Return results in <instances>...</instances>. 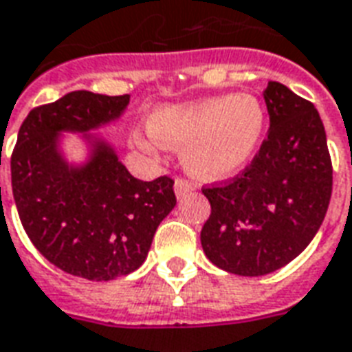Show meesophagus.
<instances>
[{"mask_svg":"<svg viewBox=\"0 0 352 352\" xmlns=\"http://www.w3.org/2000/svg\"><path fill=\"white\" fill-rule=\"evenodd\" d=\"M195 187H192L191 182H187V179L184 178H176V182H174V192H176V197L182 198L186 197L187 192H191Z\"/></svg>","mask_w":352,"mask_h":352,"instance_id":"1","label":"esophagus"}]
</instances>
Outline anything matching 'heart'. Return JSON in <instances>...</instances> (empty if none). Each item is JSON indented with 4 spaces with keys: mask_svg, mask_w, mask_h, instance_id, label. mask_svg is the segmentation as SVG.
Listing matches in <instances>:
<instances>
[{
    "mask_svg": "<svg viewBox=\"0 0 352 352\" xmlns=\"http://www.w3.org/2000/svg\"><path fill=\"white\" fill-rule=\"evenodd\" d=\"M265 128V111L250 94L213 96L166 105L148 116L150 137L135 133L137 146L155 154L157 146L179 150L182 165L200 179H219L254 154Z\"/></svg>",
    "mask_w": 352,
    "mask_h": 352,
    "instance_id": "obj_1",
    "label": "heart"
}]
</instances>
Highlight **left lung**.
Instances as JSON below:
<instances>
[{"instance_id":"left-lung-1","label":"left lung","mask_w":352,"mask_h":352,"mask_svg":"<svg viewBox=\"0 0 352 352\" xmlns=\"http://www.w3.org/2000/svg\"><path fill=\"white\" fill-rule=\"evenodd\" d=\"M269 133L252 163L223 186L204 187L211 215L200 232L213 265L261 276L287 265L323 223L332 195L327 133L311 102L269 81Z\"/></svg>"}]
</instances>
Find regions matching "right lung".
Segmentation results:
<instances>
[{"mask_svg":"<svg viewBox=\"0 0 352 352\" xmlns=\"http://www.w3.org/2000/svg\"><path fill=\"white\" fill-rule=\"evenodd\" d=\"M128 104L129 94L68 92L29 113L10 157L16 210L31 243L60 271L94 282L139 269L176 206L173 178H133L115 148L89 133L120 118ZM63 131L82 133L85 164L65 161Z\"/></svg>","mask_w":352,"mask_h":352,"instance_id":"add662e5","label":"right lung"}]
</instances>
